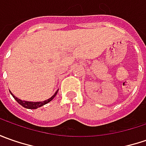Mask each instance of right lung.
<instances>
[{
    "label": "right lung",
    "mask_w": 146,
    "mask_h": 146,
    "mask_svg": "<svg viewBox=\"0 0 146 146\" xmlns=\"http://www.w3.org/2000/svg\"><path fill=\"white\" fill-rule=\"evenodd\" d=\"M58 92V90H57V91L55 92V93L53 94L51 98H48V99H47V100H45V101H44V102H28V101H23V100H21V99H19V98H18L17 97H15L14 94L9 91V93H11V95H12V96H13V98L17 101V102H18V103L20 104L22 106L25 107V108H27V109H31V110L37 109V108H39V107L42 106H44V105L48 103L49 102H51L53 98H55V96L57 95Z\"/></svg>",
    "instance_id": "add662e5"
}]
</instances>
